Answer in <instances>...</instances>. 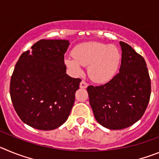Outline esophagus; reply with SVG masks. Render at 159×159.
Wrapping results in <instances>:
<instances>
[{"label":"esophagus","instance_id":"34e87169","mask_svg":"<svg viewBox=\"0 0 159 159\" xmlns=\"http://www.w3.org/2000/svg\"><path fill=\"white\" fill-rule=\"evenodd\" d=\"M88 84L84 80L81 81L80 84V88H87V87H88Z\"/></svg>","mask_w":159,"mask_h":159}]
</instances>
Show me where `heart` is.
<instances>
[{"label":"heart","mask_w":159,"mask_h":159,"mask_svg":"<svg viewBox=\"0 0 159 159\" xmlns=\"http://www.w3.org/2000/svg\"><path fill=\"white\" fill-rule=\"evenodd\" d=\"M73 57H66L64 63L76 75L83 73L82 66L88 67V75L99 84L109 82L116 76L121 63V53L115 45L100 42L81 43L73 50Z\"/></svg>","instance_id":"heart-1"}]
</instances>
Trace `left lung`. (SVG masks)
<instances>
[{
	"label": "left lung",
	"mask_w": 159,
	"mask_h": 159,
	"mask_svg": "<svg viewBox=\"0 0 159 159\" xmlns=\"http://www.w3.org/2000/svg\"><path fill=\"white\" fill-rule=\"evenodd\" d=\"M122 50L119 72L101 86H88L89 102L96 121L110 130H121L139 121L151 97V79L145 60L129 44Z\"/></svg>",
	"instance_id": "8db88e82"
}]
</instances>
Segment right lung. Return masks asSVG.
Masks as SVG:
<instances>
[{
    "label": "right lung",
    "mask_w": 159,
    "mask_h": 159,
    "mask_svg": "<svg viewBox=\"0 0 159 159\" xmlns=\"http://www.w3.org/2000/svg\"><path fill=\"white\" fill-rule=\"evenodd\" d=\"M69 44L66 40H40L15 66L11 99L20 119L33 128L54 130L69 116L81 82L66 73L64 54Z\"/></svg>",
    "instance_id": "right-lung-1"
}]
</instances>
